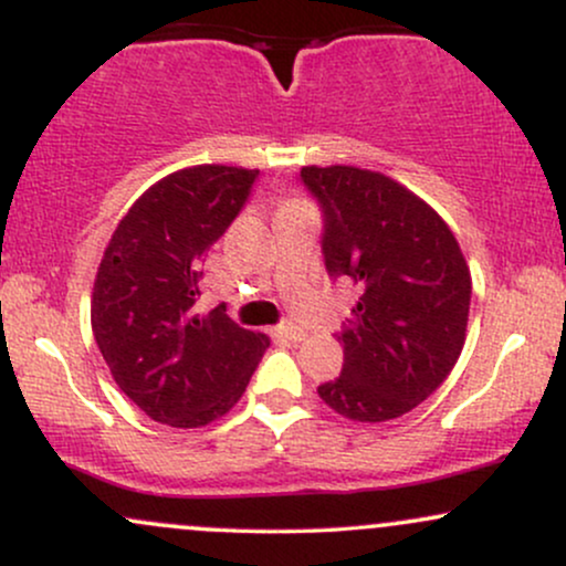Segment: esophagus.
Segmentation results:
<instances>
[{"instance_id": "obj_1", "label": "esophagus", "mask_w": 566, "mask_h": 566, "mask_svg": "<svg viewBox=\"0 0 566 566\" xmlns=\"http://www.w3.org/2000/svg\"><path fill=\"white\" fill-rule=\"evenodd\" d=\"M274 335L282 337V340H290V343L305 340V329H301V327H297V324H292V322L279 324V327L274 329Z\"/></svg>"}]
</instances>
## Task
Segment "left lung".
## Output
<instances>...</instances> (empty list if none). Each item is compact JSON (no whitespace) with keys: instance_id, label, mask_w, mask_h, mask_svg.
I'll use <instances>...</instances> for the list:
<instances>
[{"instance_id":"left-lung-1","label":"left lung","mask_w":566,"mask_h":566,"mask_svg":"<svg viewBox=\"0 0 566 566\" xmlns=\"http://www.w3.org/2000/svg\"><path fill=\"white\" fill-rule=\"evenodd\" d=\"M322 210L327 274L359 292L337 340L343 373L322 401L359 423H386L426 401L465 343L471 271L450 226L380 172L303 167Z\"/></svg>"}]
</instances>
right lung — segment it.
I'll list each match as a JSON object with an SVG mask.
<instances>
[{
	"instance_id": "obj_1",
	"label": "right lung",
	"mask_w": 566,
	"mask_h": 566,
	"mask_svg": "<svg viewBox=\"0 0 566 566\" xmlns=\"http://www.w3.org/2000/svg\"><path fill=\"white\" fill-rule=\"evenodd\" d=\"M258 170L199 165L148 188L103 252L93 333L116 386L157 423L199 428L242 399L269 337L193 303L210 247L250 199Z\"/></svg>"
}]
</instances>
